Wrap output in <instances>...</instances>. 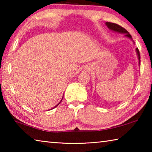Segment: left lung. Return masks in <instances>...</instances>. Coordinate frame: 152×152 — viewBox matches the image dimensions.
I'll use <instances>...</instances> for the list:
<instances>
[{
	"label": "left lung",
	"mask_w": 152,
	"mask_h": 152,
	"mask_svg": "<svg viewBox=\"0 0 152 152\" xmlns=\"http://www.w3.org/2000/svg\"><path fill=\"white\" fill-rule=\"evenodd\" d=\"M105 24L107 26V27L109 28V29L110 31H115V32H117V33H124L125 34V37H127V38H129L130 39H132V35H131L129 32L127 31V30L124 28L121 27L120 25H117L116 23H110V22H106L105 23ZM134 43V42H133ZM136 53H137V58H138V60H139V64L140 65V51H139L138 48H136Z\"/></svg>",
	"instance_id": "1"
}]
</instances>
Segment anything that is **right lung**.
<instances>
[{
    "label": "right lung",
    "instance_id": "obj_1",
    "mask_svg": "<svg viewBox=\"0 0 152 152\" xmlns=\"http://www.w3.org/2000/svg\"><path fill=\"white\" fill-rule=\"evenodd\" d=\"M63 98H64V96H63V97H62V99H61V101H60V102H59V103H58V104H57V105H56V106H55V107H53V108H52V109H54V108H56V107H57V106H58V105H59V104H60V102H61V101H62V99H63Z\"/></svg>",
    "mask_w": 152,
    "mask_h": 152
}]
</instances>
